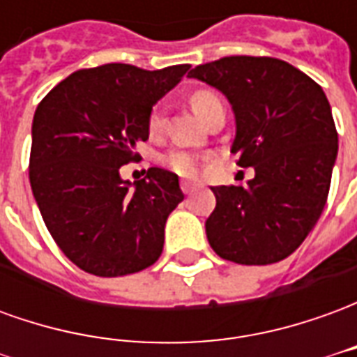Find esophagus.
<instances>
[{
	"mask_svg": "<svg viewBox=\"0 0 357 357\" xmlns=\"http://www.w3.org/2000/svg\"><path fill=\"white\" fill-rule=\"evenodd\" d=\"M195 189H197V185H195V183H191V181H187V179H183V181H181V191H183L185 195H191Z\"/></svg>",
	"mask_w": 357,
	"mask_h": 357,
	"instance_id": "obj_1",
	"label": "esophagus"
}]
</instances>
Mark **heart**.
Here are the masks:
<instances>
[{
  "label": "heart",
  "instance_id": "obj_1",
  "mask_svg": "<svg viewBox=\"0 0 357 357\" xmlns=\"http://www.w3.org/2000/svg\"><path fill=\"white\" fill-rule=\"evenodd\" d=\"M216 105H222V101H220V97H218L214 91H210V89H199V91H195V93L191 95V107H193L195 114L199 118L204 116V114H206L212 107H216ZM162 110L153 109L151 116H149V132L153 133V135H158V133L162 132ZM164 164H166L172 172H176L178 176H185V178H191V176H195V174L199 172V160H197V156L191 155V153H187V151H181V149H176V151L168 153L166 158H164Z\"/></svg>",
  "mask_w": 357,
  "mask_h": 357
}]
</instances>
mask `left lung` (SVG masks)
<instances>
[{
    "label": "left lung",
    "instance_id": "obj_1",
    "mask_svg": "<svg viewBox=\"0 0 357 357\" xmlns=\"http://www.w3.org/2000/svg\"><path fill=\"white\" fill-rule=\"evenodd\" d=\"M189 78L225 95L235 114L231 153L255 168L247 185L212 187L210 247L245 266L292 255L321 216L338 135L331 105L310 76L273 57H224L195 66Z\"/></svg>",
    "mask_w": 357,
    "mask_h": 357
}]
</instances>
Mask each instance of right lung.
I'll return each mask as SVG.
<instances>
[{"label": "right lung", "instance_id": "1", "mask_svg": "<svg viewBox=\"0 0 357 357\" xmlns=\"http://www.w3.org/2000/svg\"><path fill=\"white\" fill-rule=\"evenodd\" d=\"M189 65L162 70L110 63L70 74L38 105L32 122L30 185L51 237L80 269L120 277L162 255L164 225L183 201L178 176L149 168L120 178L149 139L153 105Z\"/></svg>", "mask_w": 357, "mask_h": 357}]
</instances>
